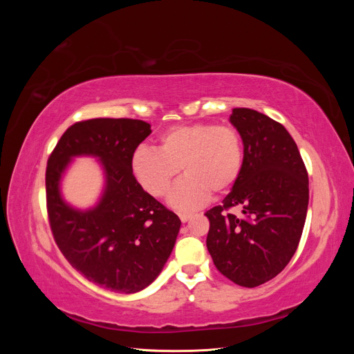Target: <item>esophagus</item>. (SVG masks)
I'll use <instances>...</instances> for the list:
<instances>
[{
  "label": "esophagus",
  "mask_w": 354,
  "mask_h": 354,
  "mask_svg": "<svg viewBox=\"0 0 354 354\" xmlns=\"http://www.w3.org/2000/svg\"><path fill=\"white\" fill-rule=\"evenodd\" d=\"M178 217H180L181 221L186 223L192 217V214H189V212H178Z\"/></svg>",
  "instance_id": "1"
}]
</instances>
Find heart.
Returning <instances> with one entry per match:
<instances>
[{"mask_svg": "<svg viewBox=\"0 0 354 354\" xmlns=\"http://www.w3.org/2000/svg\"><path fill=\"white\" fill-rule=\"evenodd\" d=\"M243 165L239 133L230 125L198 122L169 128L159 137V149L138 146L131 169L152 196L167 195L180 174L186 177L171 190L169 203L180 209L201 207L212 195H221L236 183Z\"/></svg>", "mask_w": 354, "mask_h": 354, "instance_id": "obj_1", "label": "heart"}]
</instances>
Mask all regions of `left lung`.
<instances>
[{
    "label": "left lung",
    "mask_w": 354,
    "mask_h": 354,
    "mask_svg": "<svg viewBox=\"0 0 354 354\" xmlns=\"http://www.w3.org/2000/svg\"><path fill=\"white\" fill-rule=\"evenodd\" d=\"M230 122L243 143L241 176L223 205L205 212L207 248L217 270L245 288L279 274L301 239L308 176L294 138L272 118L234 108ZM239 207L242 218L227 211Z\"/></svg>",
    "instance_id": "left-lung-1"
}]
</instances>
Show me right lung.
Returning a JSON list of instances; mask_svg holds the SVG:
<instances>
[{"label": "right lung", "mask_w": 354, "mask_h": 354, "mask_svg": "<svg viewBox=\"0 0 354 354\" xmlns=\"http://www.w3.org/2000/svg\"><path fill=\"white\" fill-rule=\"evenodd\" d=\"M151 124L95 118L71 125L47 162V212L53 236L75 270L115 292L151 285L174 248L180 218L138 185L131 169ZM75 156L101 160L106 185L98 205L77 210L62 201L59 180Z\"/></svg>", "instance_id": "add662e5"}]
</instances>
